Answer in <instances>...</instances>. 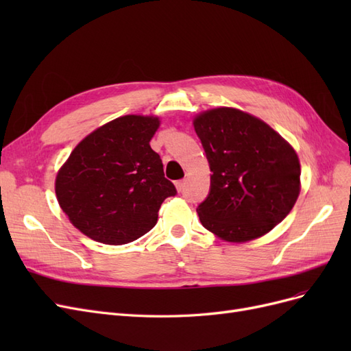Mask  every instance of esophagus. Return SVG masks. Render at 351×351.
<instances>
[{"label": "esophagus", "mask_w": 351, "mask_h": 351, "mask_svg": "<svg viewBox=\"0 0 351 351\" xmlns=\"http://www.w3.org/2000/svg\"><path fill=\"white\" fill-rule=\"evenodd\" d=\"M184 184H186V180H178V182H176L177 192H182V190L184 189Z\"/></svg>", "instance_id": "1"}]
</instances>
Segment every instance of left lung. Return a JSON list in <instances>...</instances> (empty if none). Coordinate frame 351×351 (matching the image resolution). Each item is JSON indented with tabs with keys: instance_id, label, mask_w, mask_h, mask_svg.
I'll list each match as a JSON object with an SVG mask.
<instances>
[{
	"instance_id": "1",
	"label": "left lung",
	"mask_w": 351,
	"mask_h": 351,
	"mask_svg": "<svg viewBox=\"0 0 351 351\" xmlns=\"http://www.w3.org/2000/svg\"><path fill=\"white\" fill-rule=\"evenodd\" d=\"M193 125L212 173L210 192L196 209L202 226L230 243L265 236L300 195L294 147L263 120L231 107L202 111Z\"/></svg>"
}]
</instances>
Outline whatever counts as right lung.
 Masks as SVG:
<instances>
[{"instance_id": "add662e5", "label": "right lung", "mask_w": 351, "mask_h": 351, "mask_svg": "<svg viewBox=\"0 0 351 351\" xmlns=\"http://www.w3.org/2000/svg\"><path fill=\"white\" fill-rule=\"evenodd\" d=\"M159 117L129 114L89 133L56 177L60 208L84 236L127 244L151 231L174 184L149 142Z\"/></svg>"}]
</instances>
